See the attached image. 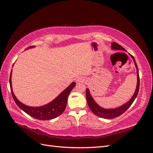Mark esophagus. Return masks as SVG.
<instances>
[{
    "mask_svg": "<svg viewBox=\"0 0 153 153\" xmlns=\"http://www.w3.org/2000/svg\"><path fill=\"white\" fill-rule=\"evenodd\" d=\"M85 78L83 76H78L76 78V83H82L85 81Z\"/></svg>",
    "mask_w": 153,
    "mask_h": 153,
    "instance_id": "34e87169",
    "label": "esophagus"
}]
</instances>
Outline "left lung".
<instances>
[{"instance_id": "1", "label": "left lung", "mask_w": 153, "mask_h": 153, "mask_svg": "<svg viewBox=\"0 0 153 153\" xmlns=\"http://www.w3.org/2000/svg\"><path fill=\"white\" fill-rule=\"evenodd\" d=\"M111 48L115 50H121V51H124V52H126V50H125L122 46L115 42H113L112 44H111ZM129 55H130L131 57L133 59L134 64H135V66L137 69V87H136L135 92H134V94L132 96L131 99L129 100L128 102L121 105V106H118V107L114 108H105L101 107V106H100L96 102L94 98H92V96L90 93L89 89H88V88H87L86 99H87V104L89 105L91 110L96 115V116L101 117V118H104V119H114L115 117H117L126 112L129 106L132 105L134 100H135V98H137L138 91H139V86H140L139 73H138V69L135 58H134L133 56H132L131 54H129Z\"/></svg>"}]
</instances>
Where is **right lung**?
<instances>
[{
	"instance_id": "add662e5",
	"label": "right lung",
	"mask_w": 153,
	"mask_h": 153,
	"mask_svg": "<svg viewBox=\"0 0 153 153\" xmlns=\"http://www.w3.org/2000/svg\"><path fill=\"white\" fill-rule=\"evenodd\" d=\"M34 47H30L27 49L34 48ZM11 76L12 70L10 74V84L12 96L14 101H15L16 104L18 107L22 109L26 114L29 115L30 116L39 120H50L56 118L57 117L61 115L65 110L67 105V101L68 96L70 94L71 91L75 86L76 83L73 82L66 89H64L62 92L59 94L53 100L48 104L41 106H27L18 100L13 91L12 83H11Z\"/></svg>"
}]
</instances>
